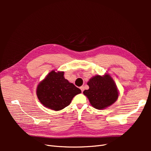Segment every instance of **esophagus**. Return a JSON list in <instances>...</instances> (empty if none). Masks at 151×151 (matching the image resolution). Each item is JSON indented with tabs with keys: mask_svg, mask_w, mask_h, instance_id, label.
I'll use <instances>...</instances> for the list:
<instances>
[{
	"mask_svg": "<svg viewBox=\"0 0 151 151\" xmlns=\"http://www.w3.org/2000/svg\"><path fill=\"white\" fill-rule=\"evenodd\" d=\"M80 89H81L82 92H83L84 90V86H81V87H80Z\"/></svg>",
	"mask_w": 151,
	"mask_h": 151,
	"instance_id": "1",
	"label": "esophagus"
}]
</instances>
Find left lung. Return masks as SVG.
<instances>
[{
  "label": "left lung",
  "instance_id": "left-lung-1",
  "mask_svg": "<svg viewBox=\"0 0 151 151\" xmlns=\"http://www.w3.org/2000/svg\"><path fill=\"white\" fill-rule=\"evenodd\" d=\"M88 90L84 94L89 99L91 104L98 109H103L115 103L118 97L116 86L109 75L96 76L88 83Z\"/></svg>",
  "mask_w": 151,
  "mask_h": 151
}]
</instances>
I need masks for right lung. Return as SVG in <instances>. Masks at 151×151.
I'll list each match as a JSON object with an SVG mask.
<instances>
[{"label":"right lung","mask_w":151,"mask_h":151,"mask_svg":"<svg viewBox=\"0 0 151 151\" xmlns=\"http://www.w3.org/2000/svg\"><path fill=\"white\" fill-rule=\"evenodd\" d=\"M81 91L63 77V72H50L38 84L36 94L45 106L59 111L68 106Z\"/></svg>","instance_id":"right-lung-1"}]
</instances>
